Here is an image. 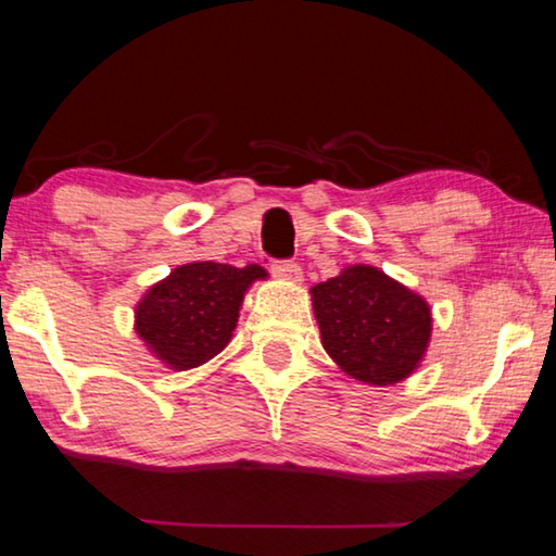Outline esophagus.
<instances>
[{
    "label": "esophagus",
    "instance_id": "34e87169",
    "mask_svg": "<svg viewBox=\"0 0 556 556\" xmlns=\"http://www.w3.org/2000/svg\"><path fill=\"white\" fill-rule=\"evenodd\" d=\"M271 271H275L279 279L291 281V285H301V279H304L299 265H294V262H289V260H277L275 265H271Z\"/></svg>",
    "mask_w": 556,
    "mask_h": 556
}]
</instances>
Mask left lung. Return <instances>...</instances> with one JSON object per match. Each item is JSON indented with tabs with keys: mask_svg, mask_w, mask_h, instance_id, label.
I'll return each instance as SVG.
<instances>
[{
	"mask_svg": "<svg viewBox=\"0 0 556 556\" xmlns=\"http://www.w3.org/2000/svg\"><path fill=\"white\" fill-rule=\"evenodd\" d=\"M324 351L353 380L388 388L407 380L431 341L429 301L372 265H348L314 285Z\"/></svg>",
	"mask_w": 556,
	"mask_h": 556,
	"instance_id": "left-lung-1",
	"label": "left lung"
}]
</instances>
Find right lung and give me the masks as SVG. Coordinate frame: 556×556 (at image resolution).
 <instances>
[{
	"mask_svg": "<svg viewBox=\"0 0 556 556\" xmlns=\"http://www.w3.org/2000/svg\"><path fill=\"white\" fill-rule=\"evenodd\" d=\"M267 277L260 265H178L137 301L135 333L164 368H199L230 343L244 294Z\"/></svg>",
	"mask_w": 556,
	"mask_h": 556,
	"instance_id": "right-lung-1",
	"label": "right lung"
}]
</instances>
